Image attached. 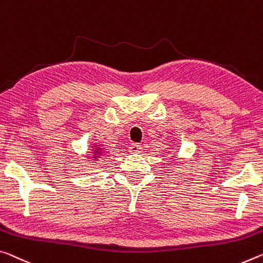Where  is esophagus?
<instances>
[{
    "mask_svg": "<svg viewBox=\"0 0 263 263\" xmlns=\"http://www.w3.org/2000/svg\"><path fill=\"white\" fill-rule=\"evenodd\" d=\"M141 148H143V147H141V145H139V144H131L130 146H128V152L133 153V154L140 153Z\"/></svg>",
    "mask_w": 263,
    "mask_h": 263,
    "instance_id": "obj_1",
    "label": "esophagus"
}]
</instances>
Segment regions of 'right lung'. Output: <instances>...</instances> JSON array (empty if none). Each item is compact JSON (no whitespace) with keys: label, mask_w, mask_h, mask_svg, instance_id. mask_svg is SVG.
Returning <instances> with one entry per match:
<instances>
[{"label":"right lung","mask_w":263,"mask_h":263,"mask_svg":"<svg viewBox=\"0 0 263 263\" xmlns=\"http://www.w3.org/2000/svg\"><path fill=\"white\" fill-rule=\"evenodd\" d=\"M92 154H90V158H92V160H98L99 158L103 156V148L101 147V145L98 144H92L91 146V152Z\"/></svg>","instance_id":"add662e5"}]
</instances>
